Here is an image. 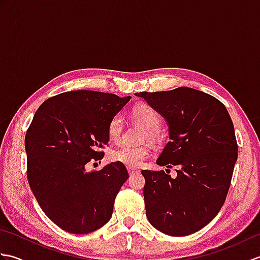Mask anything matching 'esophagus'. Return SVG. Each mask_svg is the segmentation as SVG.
Wrapping results in <instances>:
<instances>
[{
	"label": "esophagus",
	"mask_w": 260,
	"mask_h": 260,
	"mask_svg": "<svg viewBox=\"0 0 260 260\" xmlns=\"http://www.w3.org/2000/svg\"><path fill=\"white\" fill-rule=\"evenodd\" d=\"M128 173H129V175H134V174L140 173V171L137 169H134V168H128Z\"/></svg>",
	"instance_id": "obj_1"
}]
</instances>
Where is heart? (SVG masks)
<instances>
[{
    "mask_svg": "<svg viewBox=\"0 0 260 260\" xmlns=\"http://www.w3.org/2000/svg\"><path fill=\"white\" fill-rule=\"evenodd\" d=\"M132 115L133 117L140 121V123L147 129L146 136L150 139H155L157 136V131L159 129L162 124L161 116L150 105L141 104L137 105L132 109ZM124 129V118L120 114H116L114 117L110 119L107 132L108 136L112 141H118L119 137L123 133ZM151 151L150 148L144 145H131L123 144L119 147L115 148L112 152L110 158L114 162H118L125 165L127 168H139L144 163L145 159L150 156Z\"/></svg>",
    "mask_w": 260,
    "mask_h": 260,
    "instance_id": "obj_1",
    "label": "heart"
}]
</instances>
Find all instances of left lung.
<instances>
[{"label": "left lung", "mask_w": 260, "mask_h": 260, "mask_svg": "<svg viewBox=\"0 0 260 260\" xmlns=\"http://www.w3.org/2000/svg\"><path fill=\"white\" fill-rule=\"evenodd\" d=\"M168 120L170 142L156 163L178 167L143 170L146 217L161 233L182 237L212 221L227 198L238 145L233 120L217 98L189 87L139 92Z\"/></svg>", "instance_id": "obj_1"}]
</instances>
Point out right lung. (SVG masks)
Here are the masks:
<instances>
[{
    "instance_id": "right-lung-1",
    "label": "right lung",
    "mask_w": 260,
    "mask_h": 260,
    "mask_svg": "<svg viewBox=\"0 0 260 260\" xmlns=\"http://www.w3.org/2000/svg\"><path fill=\"white\" fill-rule=\"evenodd\" d=\"M129 96L74 90L48 98L25 134L26 176L39 206L67 233L84 235L103 227L113 214L115 198L128 179L125 165L107 164L86 172L102 159L110 119Z\"/></svg>"
}]
</instances>
